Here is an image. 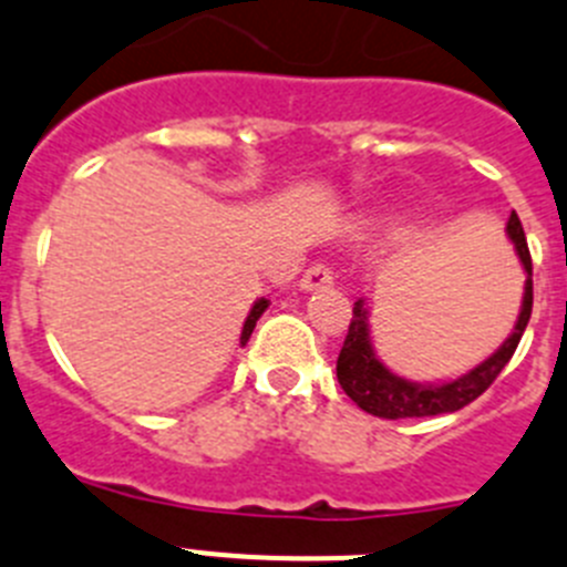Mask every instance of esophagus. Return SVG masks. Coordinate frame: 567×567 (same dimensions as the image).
Instances as JSON below:
<instances>
[{
	"mask_svg": "<svg viewBox=\"0 0 567 567\" xmlns=\"http://www.w3.org/2000/svg\"><path fill=\"white\" fill-rule=\"evenodd\" d=\"M299 285H302V290L330 288V285H333V271H330V265L313 262V265H310V268H308V271L302 274V279H299Z\"/></svg>",
	"mask_w": 567,
	"mask_h": 567,
	"instance_id": "obj_1",
	"label": "esophagus"
}]
</instances>
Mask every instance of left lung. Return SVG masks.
<instances>
[{
    "label": "left lung",
    "instance_id": "obj_1",
    "mask_svg": "<svg viewBox=\"0 0 567 567\" xmlns=\"http://www.w3.org/2000/svg\"><path fill=\"white\" fill-rule=\"evenodd\" d=\"M506 231L514 248H517V257L523 262L525 274H528L525 277L523 310L517 316L514 333L499 344L497 353L488 355L483 364H477L472 372L461 375V379L449 381V384H415V381H406L386 370L379 361V355H375V350H372L370 324H367L370 316H367L364 302L361 299L355 302L353 319H350V328H347L344 336V347H341L339 361H336V375H339L341 390L353 398L361 410L370 412V415L390 417V421H398V417L443 415V412L463 410V406L472 404L474 398H481L494 384L499 370L512 361L514 350H517L519 339L525 333V324L532 319L534 305L532 254H528V243H525L523 223H519L514 212L508 217Z\"/></svg>",
    "mask_w": 567,
    "mask_h": 567
}]
</instances>
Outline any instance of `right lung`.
<instances>
[{"label": "right lung", "instance_id": "add662e5", "mask_svg": "<svg viewBox=\"0 0 567 567\" xmlns=\"http://www.w3.org/2000/svg\"><path fill=\"white\" fill-rule=\"evenodd\" d=\"M265 308H268V299H257V302H254L251 313H248L246 324H243V336H239V344H246V341L251 339L254 328H257V319L265 313Z\"/></svg>", "mask_w": 567, "mask_h": 567}]
</instances>
